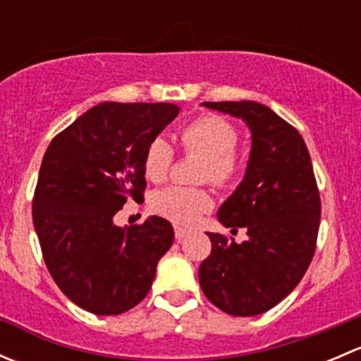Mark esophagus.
<instances>
[{
  "instance_id": "esophagus-1",
  "label": "esophagus",
  "mask_w": 361,
  "mask_h": 361,
  "mask_svg": "<svg viewBox=\"0 0 361 361\" xmlns=\"http://www.w3.org/2000/svg\"><path fill=\"white\" fill-rule=\"evenodd\" d=\"M188 232H190L188 228L180 227V225H174V238H176V241H181V239H183Z\"/></svg>"
}]
</instances>
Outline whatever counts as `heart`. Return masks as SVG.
<instances>
[{
  "instance_id": "1",
  "label": "heart",
  "mask_w": 361,
  "mask_h": 361,
  "mask_svg": "<svg viewBox=\"0 0 361 361\" xmlns=\"http://www.w3.org/2000/svg\"><path fill=\"white\" fill-rule=\"evenodd\" d=\"M239 140L238 127L220 115H201L190 120L180 130L181 147L187 154L202 159L199 178L218 187L232 185L243 173L241 155L235 152ZM174 150L162 136L154 137L145 148V176L154 183H162L173 167ZM213 206V199L204 188L169 187L152 199V209L176 224H194Z\"/></svg>"
}]
</instances>
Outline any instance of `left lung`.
<instances>
[{"label":"left lung","mask_w":361,"mask_h":361,"mask_svg":"<svg viewBox=\"0 0 361 361\" xmlns=\"http://www.w3.org/2000/svg\"><path fill=\"white\" fill-rule=\"evenodd\" d=\"M204 106L243 118L251 130L245 180L218 211L232 234L207 232L211 253L199 267L204 295L232 316L269 311L300 283L316 251L322 201L311 155L293 126L255 101Z\"/></svg>","instance_id":"8db88e82"}]
</instances>
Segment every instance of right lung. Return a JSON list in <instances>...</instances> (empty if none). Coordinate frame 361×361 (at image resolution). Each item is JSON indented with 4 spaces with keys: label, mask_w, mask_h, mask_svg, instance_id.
I'll list each match as a JSON object with an SVG mask.
<instances>
[{
    "label": "right lung",
    "mask_w": 361,
    "mask_h": 361,
    "mask_svg": "<svg viewBox=\"0 0 361 361\" xmlns=\"http://www.w3.org/2000/svg\"><path fill=\"white\" fill-rule=\"evenodd\" d=\"M178 113L169 103H101L43 155L32 224L50 276L85 311L111 316L140 304L173 245L166 218L120 228L113 216L126 202L143 201L145 148Z\"/></svg>",
    "instance_id": "add662e5"
}]
</instances>
